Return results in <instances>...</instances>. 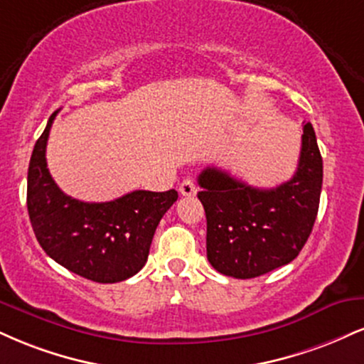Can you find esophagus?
Instances as JSON below:
<instances>
[{
  "instance_id": "obj_1",
  "label": "esophagus",
  "mask_w": 364,
  "mask_h": 364,
  "mask_svg": "<svg viewBox=\"0 0 364 364\" xmlns=\"http://www.w3.org/2000/svg\"><path fill=\"white\" fill-rule=\"evenodd\" d=\"M196 191H198V188H196L195 181L191 178L183 179V183L179 185V193L183 196H195Z\"/></svg>"
}]
</instances>
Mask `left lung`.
I'll return each instance as SVG.
<instances>
[{
    "label": "left lung",
    "instance_id": "obj_1",
    "mask_svg": "<svg viewBox=\"0 0 364 364\" xmlns=\"http://www.w3.org/2000/svg\"><path fill=\"white\" fill-rule=\"evenodd\" d=\"M198 200L207 215V257L225 277L249 279L288 264L312 232L322 190V156L304 125L299 168L290 181L262 190L208 166Z\"/></svg>",
    "mask_w": 364,
    "mask_h": 364
}]
</instances>
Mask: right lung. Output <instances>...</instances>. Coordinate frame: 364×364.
Wrapping results in <instances>:
<instances>
[{"instance_id": "obj_1", "label": "right lung", "mask_w": 364, "mask_h": 364, "mask_svg": "<svg viewBox=\"0 0 364 364\" xmlns=\"http://www.w3.org/2000/svg\"><path fill=\"white\" fill-rule=\"evenodd\" d=\"M57 113L35 142L28 164L27 208L35 237L47 256L82 278L124 282L146 264L154 232L178 191L137 190L105 203L68 196L52 179L46 159Z\"/></svg>"}]
</instances>
